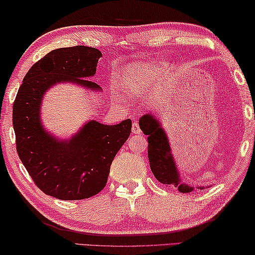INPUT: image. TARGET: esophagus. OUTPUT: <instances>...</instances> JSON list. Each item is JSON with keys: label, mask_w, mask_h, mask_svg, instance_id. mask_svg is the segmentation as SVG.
Wrapping results in <instances>:
<instances>
[{"label": "esophagus", "mask_w": 255, "mask_h": 255, "mask_svg": "<svg viewBox=\"0 0 255 255\" xmlns=\"http://www.w3.org/2000/svg\"><path fill=\"white\" fill-rule=\"evenodd\" d=\"M132 133H134V134H141V133H142V131H141V128H140L139 124H137V123H133Z\"/></svg>", "instance_id": "34e87169"}]
</instances>
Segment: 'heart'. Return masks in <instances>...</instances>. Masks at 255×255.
I'll use <instances>...</instances> for the list:
<instances>
[{
	"instance_id": "obj_1",
	"label": "heart",
	"mask_w": 255,
	"mask_h": 255,
	"mask_svg": "<svg viewBox=\"0 0 255 255\" xmlns=\"http://www.w3.org/2000/svg\"><path fill=\"white\" fill-rule=\"evenodd\" d=\"M125 80H127L128 85L130 86L131 88L137 89L141 86V83H142V80H143L142 72L137 70L130 71V72L127 74V77H125Z\"/></svg>"
}]
</instances>
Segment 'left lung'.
<instances>
[{
    "label": "left lung",
    "mask_w": 255,
    "mask_h": 255,
    "mask_svg": "<svg viewBox=\"0 0 255 255\" xmlns=\"http://www.w3.org/2000/svg\"><path fill=\"white\" fill-rule=\"evenodd\" d=\"M139 125L144 134L148 135V158L150 168L155 177L162 184L176 186L182 193L193 191L192 186L181 183L168 140L160 124L151 114H145L139 120ZM198 189L203 190V186Z\"/></svg>",
    "instance_id": "8db88e82"
}]
</instances>
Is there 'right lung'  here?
<instances>
[{
  "label": "right lung",
  "mask_w": 255,
  "mask_h": 255,
  "mask_svg": "<svg viewBox=\"0 0 255 255\" xmlns=\"http://www.w3.org/2000/svg\"><path fill=\"white\" fill-rule=\"evenodd\" d=\"M97 48L78 45L49 52L23 78L13 103L12 122L20 160L45 194L60 200H82L106 186L111 165L131 133L132 121L104 125L90 121L70 141H57L40 122L41 98L57 82H76L98 89L95 76Z\"/></svg>",
  "instance_id": "obj_1"
}]
</instances>
